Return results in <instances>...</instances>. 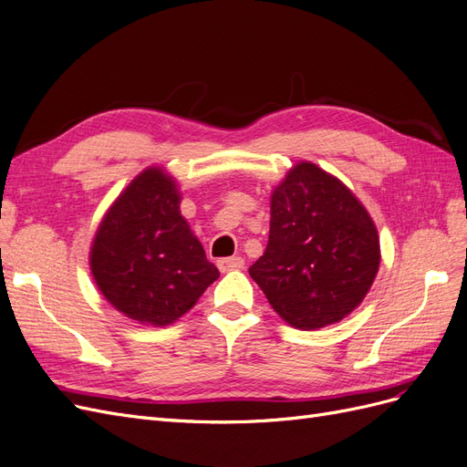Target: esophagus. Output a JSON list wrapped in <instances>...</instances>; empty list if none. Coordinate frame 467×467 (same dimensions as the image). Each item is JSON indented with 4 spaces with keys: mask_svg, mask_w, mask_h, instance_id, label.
Here are the masks:
<instances>
[{
    "mask_svg": "<svg viewBox=\"0 0 467 467\" xmlns=\"http://www.w3.org/2000/svg\"><path fill=\"white\" fill-rule=\"evenodd\" d=\"M244 259L242 257H228V259H220L218 268L222 273H230V271H242L244 268Z\"/></svg>",
    "mask_w": 467,
    "mask_h": 467,
    "instance_id": "esophagus-1",
    "label": "esophagus"
}]
</instances>
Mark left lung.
<instances>
[{
    "label": "left lung",
    "instance_id": "obj_1",
    "mask_svg": "<svg viewBox=\"0 0 467 467\" xmlns=\"http://www.w3.org/2000/svg\"><path fill=\"white\" fill-rule=\"evenodd\" d=\"M379 259L376 223L357 194L298 161L271 194L268 244L249 275L288 325L316 331L362 304Z\"/></svg>",
    "mask_w": 467,
    "mask_h": 467
}]
</instances>
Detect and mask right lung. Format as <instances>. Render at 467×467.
Listing matches in <instances>:
<instances>
[{"label": "right lung", "mask_w": 467, "mask_h": 467, "mask_svg": "<svg viewBox=\"0 0 467 467\" xmlns=\"http://www.w3.org/2000/svg\"><path fill=\"white\" fill-rule=\"evenodd\" d=\"M89 268L117 312L153 327L185 316L220 276L181 214L175 177L160 165L146 167L109 206Z\"/></svg>", "instance_id": "obj_1"}]
</instances>
